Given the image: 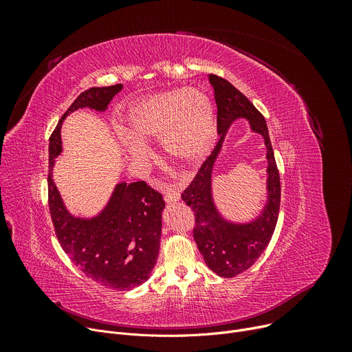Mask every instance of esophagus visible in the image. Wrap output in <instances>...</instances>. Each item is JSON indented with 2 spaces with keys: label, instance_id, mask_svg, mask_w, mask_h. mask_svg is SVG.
<instances>
[{
  "label": "esophagus",
  "instance_id": "esophagus-1",
  "mask_svg": "<svg viewBox=\"0 0 352 352\" xmlns=\"http://www.w3.org/2000/svg\"><path fill=\"white\" fill-rule=\"evenodd\" d=\"M179 191L177 190V188H168V190H166V192H165V201L166 202H168V204H170V202H177L178 199H179Z\"/></svg>",
  "mask_w": 352,
  "mask_h": 352
}]
</instances>
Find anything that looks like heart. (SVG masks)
I'll list each match as a JSON object with an SVG mask.
<instances>
[{
	"mask_svg": "<svg viewBox=\"0 0 352 352\" xmlns=\"http://www.w3.org/2000/svg\"><path fill=\"white\" fill-rule=\"evenodd\" d=\"M124 145L135 162L146 160L144 141L162 140L168 155L186 165L204 160L217 138L210 97L199 88L173 89L145 97L129 109Z\"/></svg>",
	"mask_w": 352,
	"mask_h": 352,
	"instance_id": "obj_1",
	"label": "heart"
}]
</instances>
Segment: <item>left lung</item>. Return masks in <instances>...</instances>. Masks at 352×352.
<instances>
[{"label":"left lung","mask_w":352,"mask_h":352,"mask_svg":"<svg viewBox=\"0 0 352 352\" xmlns=\"http://www.w3.org/2000/svg\"><path fill=\"white\" fill-rule=\"evenodd\" d=\"M217 104V129L221 135L210 157L190 186L181 194L182 201L194 211V239L210 270L217 275L232 278L247 271L268 247L280 214L281 182L265 118L254 104L231 82L214 74L208 76ZM238 118H247L254 132L261 133L267 146L269 199L260 217L247 225L228 223L216 211L210 194V175L214 160L229 125Z\"/></svg>","instance_id":"left-lung-1"}]
</instances>
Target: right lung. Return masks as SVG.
<instances>
[{
  "label": "right lung",
  "instance_id": "add662e5",
  "mask_svg": "<svg viewBox=\"0 0 352 352\" xmlns=\"http://www.w3.org/2000/svg\"><path fill=\"white\" fill-rule=\"evenodd\" d=\"M122 84L92 87L77 97L50 137L48 206L61 248L88 278L117 291L133 289L150 278L161 239L162 195L145 181L120 182L107 207L94 218L74 217L52 181L54 160L63 151L61 125L78 108L105 111Z\"/></svg>",
  "mask_w": 352,
  "mask_h": 352
}]
</instances>
